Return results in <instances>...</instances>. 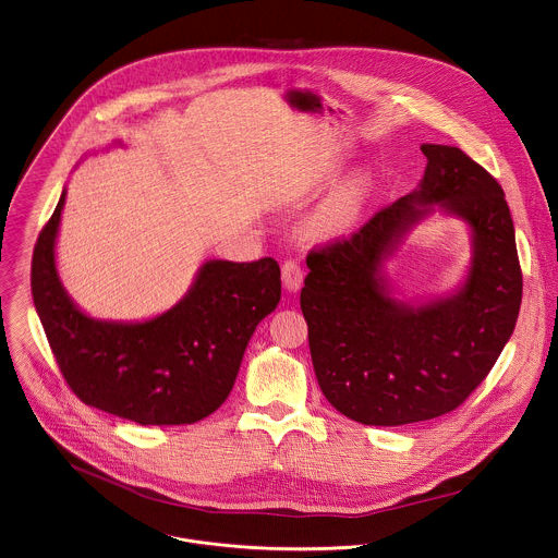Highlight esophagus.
Returning <instances> with one entry per match:
<instances>
[{"label": "esophagus", "mask_w": 558, "mask_h": 558, "mask_svg": "<svg viewBox=\"0 0 558 558\" xmlns=\"http://www.w3.org/2000/svg\"><path fill=\"white\" fill-rule=\"evenodd\" d=\"M302 280H304V269H302V263L298 258H287L282 263V282L289 291H300L302 287Z\"/></svg>", "instance_id": "1"}]
</instances>
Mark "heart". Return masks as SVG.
I'll return each instance as SVG.
<instances>
[{"label": "heart", "mask_w": 558, "mask_h": 558, "mask_svg": "<svg viewBox=\"0 0 558 558\" xmlns=\"http://www.w3.org/2000/svg\"><path fill=\"white\" fill-rule=\"evenodd\" d=\"M372 180L368 175H357L340 192H336L314 218V229L320 233H342L355 225L364 203L371 194Z\"/></svg>", "instance_id": "1"}]
</instances>
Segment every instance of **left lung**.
<instances>
[{"instance_id": "8db88e82", "label": "left lung", "mask_w": 558, "mask_h": 558, "mask_svg": "<svg viewBox=\"0 0 558 558\" xmlns=\"http://www.w3.org/2000/svg\"><path fill=\"white\" fill-rule=\"evenodd\" d=\"M420 190L349 238L312 248L302 289L310 355L329 404L366 426H404L458 409L493 371L522 304L513 220L495 178L449 145H422ZM434 202L474 231L465 289L422 310L396 305L377 276L401 233Z\"/></svg>"}]
</instances>
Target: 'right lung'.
<instances>
[{
    "label": "right lung",
    "instance_id": "1",
    "mask_svg": "<svg viewBox=\"0 0 558 558\" xmlns=\"http://www.w3.org/2000/svg\"><path fill=\"white\" fill-rule=\"evenodd\" d=\"M63 198L34 246L32 295L68 387L141 426L211 415L233 389L256 325L280 302L278 263L207 260L169 312L130 325L94 320L70 302L56 271Z\"/></svg>",
    "mask_w": 558,
    "mask_h": 558
}]
</instances>
